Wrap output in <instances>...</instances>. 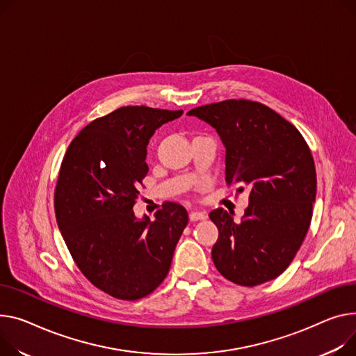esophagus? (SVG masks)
<instances>
[{
    "mask_svg": "<svg viewBox=\"0 0 356 356\" xmlns=\"http://www.w3.org/2000/svg\"><path fill=\"white\" fill-rule=\"evenodd\" d=\"M188 219H191L192 222L204 220L206 219V213L204 211H191V215H188Z\"/></svg>",
    "mask_w": 356,
    "mask_h": 356,
    "instance_id": "34e87169",
    "label": "esophagus"
}]
</instances>
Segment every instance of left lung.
Segmentation results:
<instances>
[{
  "label": "left lung",
  "mask_w": 356,
  "mask_h": 356,
  "mask_svg": "<svg viewBox=\"0 0 356 356\" xmlns=\"http://www.w3.org/2000/svg\"><path fill=\"white\" fill-rule=\"evenodd\" d=\"M216 129L226 147V181L249 188L241 222L222 207L209 213L219 229L211 249L216 269L241 286H256L286 270L312 220L316 170L299 130L270 107L225 100L187 113Z\"/></svg>",
  "instance_id": "1"
}]
</instances>
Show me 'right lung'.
Wrapping results in <instances>:
<instances>
[{
	"instance_id": "obj_1",
	"label": "right lung",
	"mask_w": 356,
	"mask_h": 356,
	"mask_svg": "<svg viewBox=\"0 0 356 356\" xmlns=\"http://www.w3.org/2000/svg\"><path fill=\"white\" fill-rule=\"evenodd\" d=\"M181 114L120 107L87 124L64 154L54 191L57 225L81 273L115 299L137 300L160 285L188 222L173 202L163 203L154 220H138L133 211L149 172V140Z\"/></svg>"
}]
</instances>
